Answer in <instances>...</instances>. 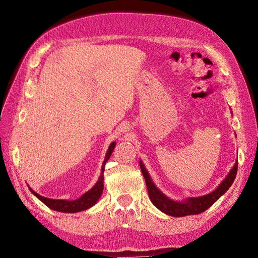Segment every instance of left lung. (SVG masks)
Masks as SVG:
<instances>
[{
    "label": "left lung",
    "mask_w": 258,
    "mask_h": 258,
    "mask_svg": "<svg viewBox=\"0 0 258 258\" xmlns=\"http://www.w3.org/2000/svg\"><path fill=\"white\" fill-rule=\"evenodd\" d=\"M140 166H141L142 173L145 177V181H146L148 195L151 203H153L158 209L161 210L162 213L172 217L198 215L206 209H208L211 205L215 204V202L219 200V198L229 189V187L232 185L237 172V161H236L233 168L231 169L229 174L227 175L226 179H224L220 183V185L218 186L215 190H213L211 193L204 196H200V197H188L187 200H184L183 202H175V201L170 200L169 197L164 195L161 190H159V188L155 185L142 161H140Z\"/></svg>",
    "instance_id": "1"
}]
</instances>
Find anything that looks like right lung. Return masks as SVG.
Wrapping results in <instances>:
<instances>
[{
  "label": "right lung",
  "mask_w": 258,
  "mask_h": 258,
  "mask_svg": "<svg viewBox=\"0 0 258 258\" xmlns=\"http://www.w3.org/2000/svg\"><path fill=\"white\" fill-rule=\"evenodd\" d=\"M115 147V143H111L109 146V149L105 154L104 161L102 163V168H101V175L99 177L98 182L95 184L94 187L89 189L88 192H86L84 195H82L79 198L75 201H68V200H52V198H47L43 197L41 195L37 194L34 189H29L31 190V193L34 194L37 198H39L45 206H48L50 209H53L56 211H61V213H78V211H83L88 209L90 207L94 206V205L99 201L102 192H103V172H104V167L105 163L109 160V158L111 157L112 153H113Z\"/></svg>",
  "instance_id": "1"
}]
</instances>
